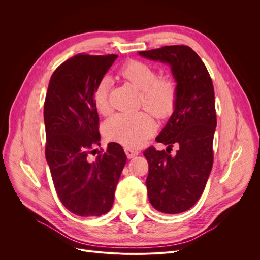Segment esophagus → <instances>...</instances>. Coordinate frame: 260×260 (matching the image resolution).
<instances>
[{
  "instance_id": "1",
  "label": "esophagus",
  "mask_w": 260,
  "mask_h": 260,
  "mask_svg": "<svg viewBox=\"0 0 260 260\" xmlns=\"http://www.w3.org/2000/svg\"><path fill=\"white\" fill-rule=\"evenodd\" d=\"M124 153H125V155H127L128 158H133V157L139 154V151L136 148H131V147L125 146L124 147Z\"/></svg>"
}]
</instances>
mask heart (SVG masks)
<instances>
[{
    "mask_svg": "<svg viewBox=\"0 0 260 260\" xmlns=\"http://www.w3.org/2000/svg\"><path fill=\"white\" fill-rule=\"evenodd\" d=\"M120 75L141 92V103L159 118L169 116L178 101L177 82L169 77L158 78V72L143 61L130 60L121 67ZM109 80H101L93 91L94 107L101 115L111 112L108 103ZM155 121L147 112L118 114L105 122L108 139L129 147H138L153 135Z\"/></svg>",
    "mask_w": 260,
    "mask_h": 260,
    "instance_id": "b5f03b06",
    "label": "heart"
}]
</instances>
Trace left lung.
Masks as SVG:
<instances>
[{"label":"left lung","instance_id":"8db88e82","mask_svg":"<svg viewBox=\"0 0 260 260\" xmlns=\"http://www.w3.org/2000/svg\"><path fill=\"white\" fill-rule=\"evenodd\" d=\"M141 56L166 62L178 85L175 111L156 141L166 151L146 148V187L149 203L165 214L190 209L205 188L214 162L217 125L215 91L208 70L190 46L168 45L139 52ZM176 145L178 151L170 155Z\"/></svg>","mask_w":260,"mask_h":260}]
</instances>
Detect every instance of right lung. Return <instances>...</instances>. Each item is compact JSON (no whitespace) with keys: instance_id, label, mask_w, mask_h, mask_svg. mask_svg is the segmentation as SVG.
I'll return each instance as SVG.
<instances>
[{"instance_id":"add662e5","label":"right lung","mask_w":260,"mask_h":260,"mask_svg":"<svg viewBox=\"0 0 260 260\" xmlns=\"http://www.w3.org/2000/svg\"><path fill=\"white\" fill-rule=\"evenodd\" d=\"M117 57L78 54L56 68L46 92V161L60 202L77 216L98 217L109 211L127 160L115 142L91 158L101 140L93 91Z\"/></svg>"}]
</instances>
